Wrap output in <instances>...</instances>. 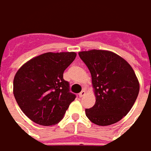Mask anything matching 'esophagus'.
Wrapping results in <instances>:
<instances>
[{"label":"esophagus","instance_id":"34e87169","mask_svg":"<svg viewBox=\"0 0 151 151\" xmlns=\"http://www.w3.org/2000/svg\"><path fill=\"white\" fill-rule=\"evenodd\" d=\"M85 93H86L85 91H84V90H83V91L80 92V93H78V96L80 97V98H82V97H83L84 95H85Z\"/></svg>","mask_w":151,"mask_h":151}]
</instances>
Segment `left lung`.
I'll return each instance as SVG.
<instances>
[{"mask_svg": "<svg viewBox=\"0 0 151 151\" xmlns=\"http://www.w3.org/2000/svg\"><path fill=\"white\" fill-rule=\"evenodd\" d=\"M92 76L95 104L86 116L95 124L106 126L119 121L134 105L139 83L131 66L116 53L105 50L79 52Z\"/></svg>", "mask_w": 151, "mask_h": 151, "instance_id": "left-lung-1", "label": "left lung"}]
</instances>
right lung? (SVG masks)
Instances as JSON below:
<instances>
[{
  "instance_id": "right-lung-1",
  "label": "right lung",
  "mask_w": 151,
  "mask_h": 151,
  "mask_svg": "<svg viewBox=\"0 0 151 151\" xmlns=\"http://www.w3.org/2000/svg\"><path fill=\"white\" fill-rule=\"evenodd\" d=\"M76 56L74 52H46L29 60L17 72L14 97L22 112L36 124H58L75 99L68 82L63 79V72Z\"/></svg>"
}]
</instances>
